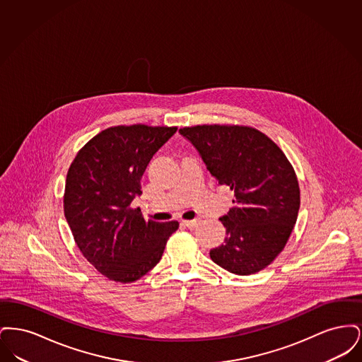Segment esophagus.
<instances>
[{
    "mask_svg": "<svg viewBox=\"0 0 362 362\" xmlns=\"http://www.w3.org/2000/svg\"><path fill=\"white\" fill-rule=\"evenodd\" d=\"M182 224L187 226V228H197L199 224V220H183Z\"/></svg>",
    "mask_w": 362,
    "mask_h": 362,
    "instance_id": "obj_1",
    "label": "esophagus"
}]
</instances>
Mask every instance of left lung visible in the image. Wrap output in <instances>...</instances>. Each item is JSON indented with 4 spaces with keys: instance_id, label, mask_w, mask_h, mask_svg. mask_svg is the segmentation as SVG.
<instances>
[{
    "instance_id": "1",
    "label": "left lung",
    "mask_w": 362,
    "mask_h": 362,
    "mask_svg": "<svg viewBox=\"0 0 362 362\" xmlns=\"http://www.w3.org/2000/svg\"><path fill=\"white\" fill-rule=\"evenodd\" d=\"M179 133L195 146L218 185L235 192L224 244L210 258L229 273L255 274L284 250L300 209L292 164L266 134L248 126L202 124Z\"/></svg>"
}]
</instances>
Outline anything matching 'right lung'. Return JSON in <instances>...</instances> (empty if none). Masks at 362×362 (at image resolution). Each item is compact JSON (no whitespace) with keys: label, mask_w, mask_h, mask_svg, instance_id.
<instances>
[{"label":"right lung","mask_w":362,"mask_h":362,"mask_svg":"<svg viewBox=\"0 0 362 362\" xmlns=\"http://www.w3.org/2000/svg\"><path fill=\"white\" fill-rule=\"evenodd\" d=\"M177 127H108L88 141L70 165L64 211L86 260L115 282H134L163 257L177 221H145L130 207L142 194L141 177Z\"/></svg>","instance_id":"1"}]
</instances>
